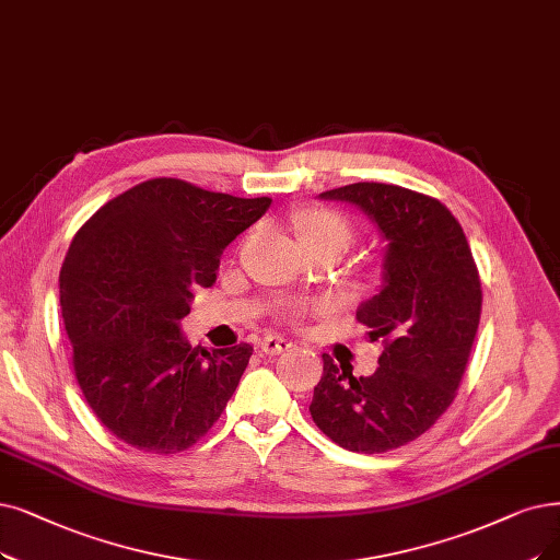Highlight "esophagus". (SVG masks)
Listing matches in <instances>:
<instances>
[{
    "label": "esophagus",
    "instance_id": "obj_1",
    "mask_svg": "<svg viewBox=\"0 0 560 560\" xmlns=\"http://www.w3.org/2000/svg\"><path fill=\"white\" fill-rule=\"evenodd\" d=\"M259 349L268 355H276V353H282V351H289L292 349V342L280 338V335H266V338L259 340Z\"/></svg>",
    "mask_w": 560,
    "mask_h": 560
}]
</instances>
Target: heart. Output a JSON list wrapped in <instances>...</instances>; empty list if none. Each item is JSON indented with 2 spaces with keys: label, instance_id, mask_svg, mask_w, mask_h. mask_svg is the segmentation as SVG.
Returning a JSON list of instances; mask_svg holds the SVG:
<instances>
[{
  "label": "heart",
  "instance_id": "1",
  "mask_svg": "<svg viewBox=\"0 0 560 560\" xmlns=\"http://www.w3.org/2000/svg\"><path fill=\"white\" fill-rule=\"evenodd\" d=\"M301 238H340L345 243L351 241L349 222L332 211H310L299 222Z\"/></svg>",
  "mask_w": 560,
  "mask_h": 560
}]
</instances>
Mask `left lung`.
I'll use <instances>...</instances> for the list:
<instances>
[{"instance_id":"obj_1","label":"left lung","mask_w":560,"mask_h":560,"mask_svg":"<svg viewBox=\"0 0 560 560\" xmlns=\"http://www.w3.org/2000/svg\"><path fill=\"white\" fill-rule=\"evenodd\" d=\"M319 197L363 209L388 241L382 292L355 312L384 351L372 376L324 353L310 413L340 448L388 453L453 405L480 324V276L462 225L430 195L361 182Z\"/></svg>"}]
</instances>
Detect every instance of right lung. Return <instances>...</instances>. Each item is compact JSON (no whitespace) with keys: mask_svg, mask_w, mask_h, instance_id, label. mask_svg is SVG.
Returning a JSON list of instances; mask_svg holds the SVG:
<instances>
[{"mask_svg":"<svg viewBox=\"0 0 560 560\" xmlns=\"http://www.w3.org/2000/svg\"><path fill=\"white\" fill-rule=\"evenodd\" d=\"M271 207L149 178L89 218L66 253L59 299L80 390L105 428L132 448L174 455L225 411L250 345L190 347L182 319L211 287L228 245Z\"/></svg>","mask_w":560,"mask_h":560,"instance_id":"right-lung-1","label":"right lung"}]
</instances>
